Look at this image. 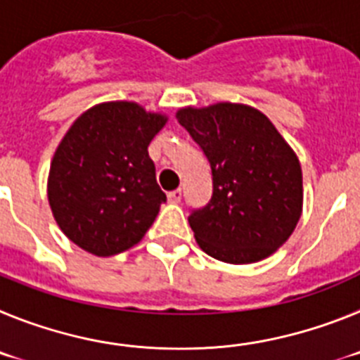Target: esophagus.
Wrapping results in <instances>:
<instances>
[{"instance_id":"34e87169","label":"esophagus","mask_w":360,"mask_h":360,"mask_svg":"<svg viewBox=\"0 0 360 360\" xmlns=\"http://www.w3.org/2000/svg\"><path fill=\"white\" fill-rule=\"evenodd\" d=\"M167 200H169L171 203H180V202H182V189L171 191L169 195H167Z\"/></svg>"}]
</instances>
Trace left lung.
Listing matches in <instances>:
<instances>
[{
  "instance_id": "obj_1",
  "label": "left lung",
  "mask_w": 360,
  "mask_h": 360,
  "mask_svg": "<svg viewBox=\"0 0 360 360\" xmlns=\"http://www.w3.org/2000/svg\"><path fill=\"white\" fill-rule=\"evenodd\" d=\"M176 119L212 171L211 200L189 214L200 249L232 265L274 254L303 211V173L287 141L245 104L182 108Z\"/></svg>"
}]
</instances>
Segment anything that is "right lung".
<instances>
[{"label": "right lung", "mask_w": 360, "mask_h": 360, "mask_svg": "<svg viewBox=\"0 0 360 360\" xmlns=\"http://www.w3.org/2000/svg\"><path fill=\"white\" fill-rule=\"evenodd\" d=\"M167 117L115 101L84 111L57 146L49 202L57 225L95 256H115L144 238L165 202L148 146Z\"/></svg>", "instance_id": "right-lung-1"}]
</instances>
